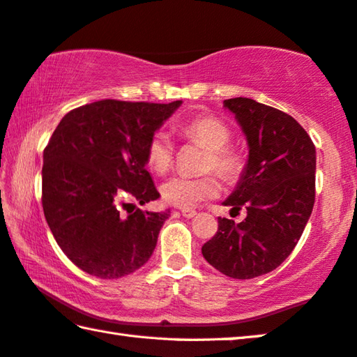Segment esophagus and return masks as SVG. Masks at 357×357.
Instances as JSON below:
<instances>
[{
    "mask_svg": "<svg viewBox=\"0 0 357 357\" xmlns=\"http://www.w3.org/2000/svg\"><path fill=\"white\" fill-rule=\"evenodd\" d=\"M181 213H183L185 218H192L197 215V211L195 209H181Z\"/></svg>",
    "mask_w": 357,
    "mask_h": 357,
    "instance_id": "esophagus-1",
    "label": "esophagus"
}]
</instances>
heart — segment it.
<instances>
[{"label": "heart", "instance_id": "1", "mask_svg": "<svg viewBox=\"0 0 357 357\" xmlns=\"http://www.w3.org/2000/svg\"><path fill=\"white\" fill-rule=\"evenodd\" d=\"M178 131L189 142L207 148L204 172H215L228 184H234L241 179L245 159L236 146L229 145L232 129L225 120L215 115H198L178 125ZM145 156L153 172L165 173L170 170L174 159V145L167 132L156 131L151 134ZM220 190L222 185L213 173L198 178L176 174L160 185V195L165 203L184 209H192L206 199L218 197Z\"/></svg>", "mask_w": 357, "mask_h": 357}]
</instances>
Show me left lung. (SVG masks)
I'll return each mask as SVG.
<instances>
[{"label": "left lung", "mask_w": 357, "mask_h": 357, "mask_svg": "<svg viewBox=\"0 0 357 357\" xmlns=\"http://www.w3.org/2000/svg\"><path fill=\"white\" fill-rule=\"evenodd\" d=\"M250 146L248 164L225 201L246 209L241 223L218 218L201 252L213 268L234 280L275 270L300 241L315 201V145L294 116L251 98L225 100Z\"/></svg>", "instance_id": "1"}]
</instances>
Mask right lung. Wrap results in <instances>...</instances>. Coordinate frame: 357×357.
Masks as SVG:
<instances>
[{"instance_id": "right-lung-1", "label": "right lung", "mask_w": 357, "mask_h": 357, "mask_svg": "<svg viewBox=\"0 0 357 357\" xmlns=\"http://www.w3.org/2000/svg\"><path fill=\"white\" fill-rule=\"evenodd\" d=\"M101 100L70 111L43 150L42 206L66 256L86 273L116 280L148 262L170 211L139 204L160 195L146 165L151 134L181 106Z\"/></svg>"}]
</instances>
